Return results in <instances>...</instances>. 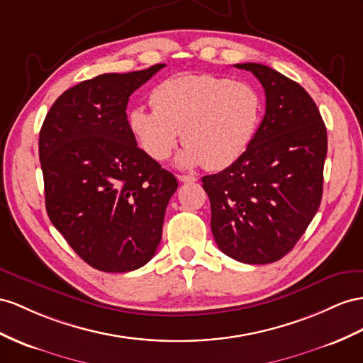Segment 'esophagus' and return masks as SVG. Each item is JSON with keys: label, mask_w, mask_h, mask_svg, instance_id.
<instances>
[{"label": "esophagus", "mask_w": 363, "mask_h": 363, "mask_svg": "<svg viewBox=\"0 0 363 363\" xmlns=\"http://www.w3.org/2000/svg\"><path fill=\"white\" fill-rule=\"evenodd\" d=\"M178 179L181 182H196L198 181L194 176H189V174H178Z\"/></svg>", "instance_id": "34e87169"}]
</instances>
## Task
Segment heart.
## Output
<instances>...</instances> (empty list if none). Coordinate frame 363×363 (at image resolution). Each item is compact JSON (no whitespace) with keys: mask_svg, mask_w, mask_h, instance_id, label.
Listing matches in <instances>:
<instances>
[{"mask_svg":"<svg viewBox=\"0 0 363 363\" xmlns=\"http://www.w3.org/2000/svg\"><path fill=\"white\" fill-rule=\"evenodd\" d=\"M150 101L155 110L130 111V130L156 162L172 155L182 132L185 148L176 157L182 169H227L247 152L264 113L262 95L253 84L210 73L165 79Z\"/></svg>","mask_w":363,"mask_h":363,"instance_id":"obj_1","label":"heart"}]
</instances>
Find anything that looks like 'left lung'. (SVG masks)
I'll return each mask as SVG.
<instances>
[{
	"instance_id": "8db88e82",
	"label": "left lung",
	"mask_w": 363,
	"mask_h": 363,
	"mask_svg": "<svg viewBox=\"0 0 363 363\" xmlns=\"http://www.w3.org/2000/svg\"><path fill=\"white\" fill-rule=\"evenodd\" d=\"M252 72L265 90V115L247 152L202 178L211 206V231L220 252L244 264L284 257L319 210L327 128L306 90L257 62Z\"/></svg>"
}]
</instances>
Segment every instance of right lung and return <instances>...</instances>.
Masks as SVG:
<instances>
[{"mask_svg":"<svg viewBox=\"0 0 363 363\" xmlns=\"http://www.w3.org/2000/svg\"><path fill=\"white\" fill-rule=\"evenodd\" d=\"M162 67L82 81L55 101L41 127L45 210L75 253L101 272L150 261L178 189L138 147L125 113L130 95Z\"/></svg>","mask_w":363,"mask_h":363,"instance_id":"obj_1","label":"right lung"}]
</instances>
